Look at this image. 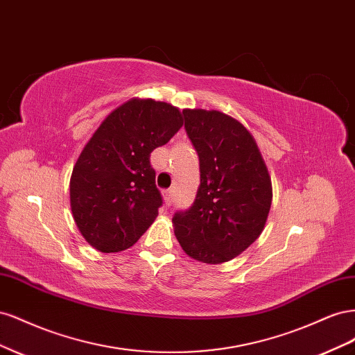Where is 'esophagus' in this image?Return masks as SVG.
Masks as SVG:
<instances>
[{
  "instance_id": "1",
  "label": "esophagus",
  "mask_w": 355,
  "mask_h": 355,
  "mask_svg": "<svg viewBox=\"0 0 355 355\" xmlns=\"http://www.w3.org/2000/svg\"><path fill=\"white\" fill-rule=\"evenodd\" d=\"M173 197H175V189H167V191H164V198H166L167 206H170L171 201H173Z\"/></svg>"
}]
</instances>
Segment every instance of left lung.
<instances>
[{"mask_svg": "<svg viewBox=\"0 0 355 355\" xmlns=\"http://www.w3.org/2000/svg\"><path fill=\"white\" fill-rule=\"evenodd\" d=\"M184 115L200 158V188L192 207L175 214V235L192 259L218 265L259 239L271 209V176L253 135L237 118L200 108Z\"/></svg>", "mask_w": 355, "mask_h": 355, "instance_id": "8db88e82", "label": "left lung"}]
</instances>
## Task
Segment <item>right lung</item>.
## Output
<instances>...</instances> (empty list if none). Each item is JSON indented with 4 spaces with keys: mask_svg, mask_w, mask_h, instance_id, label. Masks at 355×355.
Wrapping results in <instances>:
<instances>
[{
    "mask_svg": "<svg viewBox=\"0 0 355 355\" xmlns=\"http://www.w3.org/2000/svg\"><path fill=\"white\" fill-rule=\"evenodd\" d=\"M182 125L178 106L133 98L96 128L69 182L73 220L96 250L123 252L151 227L163 198L149 157Z\"/></svg>",
    "mask_w": 355,
    "mask_h": 355,
    "instance_id": "obj_1",
    "label": "right lung"
}]
</instances>
